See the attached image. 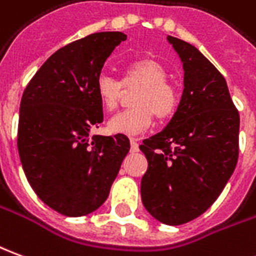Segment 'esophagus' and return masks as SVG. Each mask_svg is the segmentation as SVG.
<instances>
[{
	"mask_svg": "<svg viewBox=\"0 0 256 256\" xmlns=\"http://www.w3.org/2000/svg\"><path fill=\"white\" fill-rule=\"evenodd\" d=\"M130 146H132V151L133 152L138 151V140L137 138H130Z\"/></svg>",
	"mask_w": 256,
	"mask_h": 256,
	"instance_id": "34e87169",
	"label": "esophagus"
}]
</instances>
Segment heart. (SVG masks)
Listing matches in <instances>:
<instances>
[{"mask_svg":"<svg viewBox=\"0 0 256 256\" xmlns=\"http://www.w3.org/2000/svg\"><path fill=\"white\" fill-rule=\"evenodd\" d=\"M166 66L152 58H141L124 66L122 80L101 73L96 82V92L102 108L112 112L118 108L123 87H138L132 108L119 112L110 120L114 133L136 134L152 124L154 116L166 122L176 115L180 106V91L169 80Z\"/></svg>","mask_w":256,"mask_h":256,"instance_id":"b5f03b06","label":"heart"}]
</instances>
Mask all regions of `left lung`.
<instances>
[{"label": "left lung", "mask_w": 256, "mask_h": 256, "mask_svg": "<svg viewBox=\"0 0 256 256\" xmlns=\"http://www.w3.org/2000/svg\"><path fill=\"white\" fill-rule=\"evenodd\" d=\"M182 58L184 90L176 115L140 150L146 209L165 224L196 219L215 202L238 159L240 115L226 80L194 46L169 36Z\"/></svg>", "instance_id": "8db88e82"}]
</instances>
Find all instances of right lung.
<instances>
[{
	"label": "right lung",
	"instance_id": "1",
	"mask_svg": "<svg viewBox=\"0 0 256 256\" xmlns=\"http://www.w3.org/2000/svg\"><path fill=\"white\" fill-rule=\"evenodd\" d=\"M126 34L92 33L60 48L23 91L18 150L42 202L65 216L98 209L130 150L128 136H90L104 120L96 82Z\"/></svg>",
	"mask_w": 256,
	"mask_h": 256
}]
</instances>
